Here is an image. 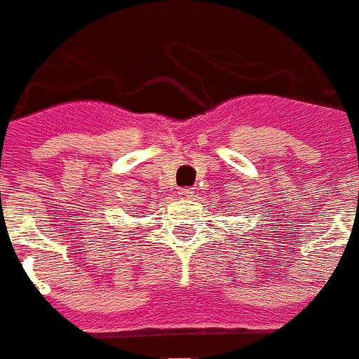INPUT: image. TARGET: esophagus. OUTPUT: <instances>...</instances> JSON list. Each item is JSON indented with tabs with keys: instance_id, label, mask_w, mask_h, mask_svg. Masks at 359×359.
Instances as JSON below:
<instances>
[{
	"instance_id": "1",
	"label": "esophagus",
	"mask_w": 359,
	"mask_h": 359,
	"mask_svg": "<svg viewBox=\"0 0 359 359\" xmlns=\"http://www.w3.org/2000/svg\"><path fill=\"white\" fill-rule=\"evenodd\" d=\"M177 194H180V198H185V200H189V198L194 196V191L193 189H180V191H177Z\"/></svg>"
}]
</instances>
